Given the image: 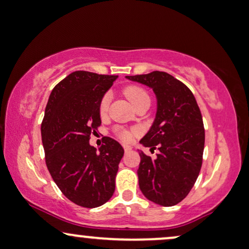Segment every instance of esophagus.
<instances>
[{
	"label": "esophagus",
	"instance_id": "1",
	"mask_svg": "<svg viewBox=\"0 0 249 249\" xmlns=\"http://www.w3.org/2000/svg\"><path fill=\"white\" fill-rule=\"evenodd\" d=\"M124 152H125V153L130 152V151L132 150V147L130 146V145H127V144L124 145Z\"/></svg>",
	"mask_w": 249,
	"mask_h": 249
}]
</instances>
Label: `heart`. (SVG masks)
<instances>
[{
  "instance_id": "b5f03b06",
  "label": "heart",
  "mask_w": 249,
  "mask_h": 249,
  "mask_svg": "<svg viewBox=\"0 0 249 249\" xmlns=\"http://www.w3.org/2000/svg\"><path fill=\"white\" fill-rule=\"evenodd\" d=\"M124 93L134 106H136L137 104H140V103L144 101L150 102V95H148L146 90L141 86H136V85L127 86L124 89ZM108 106H109V93H105V95L101 98V101H99V104H98V112L99 114H101V117H105V115L107 114ZM118 135L122 141L129 142L131 141L132 136L135 135V131L134 130H119Z\"/></svg>"
}]
</instances>
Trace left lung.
Wrapping results in <instances>:
<instances>
[{
    "instance_id": "8db88e82",
    "label": "left lung",
    "mask_w": 249,
    "mask_h": 249,
    "mask_svg": "<svg viewBox=\"0 0 249 249\" xmlns=\"http://www.w3.org/2000/svg\"><path fill=\"white\" fill-rule=\"evenodd\" d=\"M127 77L151 87L158 98L156 120L141 143L159 153L153 159L140 152V189L158 205L175 206L189 195L201 169L205 128L198 103L188 87L166 72Z\"/></svg>"
}]
</instances>
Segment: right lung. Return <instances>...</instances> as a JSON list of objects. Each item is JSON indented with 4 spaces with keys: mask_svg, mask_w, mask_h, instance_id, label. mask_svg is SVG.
<instances>
[{
    "mask_svg": "<svg viewBox=\"0 0 249 249\" xmlns=\"http://www.w3.org/2000/svg\"><path fill=\"white\" fill-rule=\"evenodd\" d=\"M117 75L76 71L50 93L41 124L46 163L51 177L67 199L95 208L111 199L124 147L111 137L96 148L90 136L102 124L99 101Z\"/></svg>",
    "mask_w": 249,
    "mask_h": 249,
    "instance_id": "right-lung-1",
    "label": "right lung"
}]
</instances>
